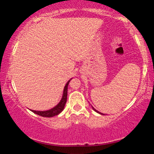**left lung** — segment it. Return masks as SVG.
<instances>
[{
	"instance_id": "1",
	"label": "left lung",
	"mask_w": 154,
	"mask_h": 154,
	"mask_svg": "<svg viewBox=\"0 0 154 154\" xmlns=\"http://www.w3.org/2000/svg\"><path fill=\"white\" fill-rule=\"evenodd\" d=\"M92 109H93V110L94 111H96V112L97 113H100V114H101V115H104V113H101V112H100V111H98L97 110H96V109H94V107L93 106H92Z\"/></svg>"
}]
</instances>
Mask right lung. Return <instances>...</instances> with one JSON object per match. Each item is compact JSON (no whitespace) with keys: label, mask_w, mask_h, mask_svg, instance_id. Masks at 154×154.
<instances>
[{"label":"right lung","mask_w":154,"mask_h":154,"mask_svg":"<svg viewBox=\"0 0 154 154\" xmlns=\"http://www.w3.org/2000/svg\"><path fill=\"white\" fill-rule=\"evenodd\" d=\"M71 79H71L69 81H68L66 85H65L64 88V90H63L62 99H61L60 102H59L55 106H54L53 108L50 109L49 110H47V111H35V110H32V109H30V111L35 113V114L41 116L48 117V118L53 117L54 116H57L58 115L59 113H60L63 110H64V106L65 104H66V100H67V89H68V85L69 82H70Z\"/></svg>","instance_id":"1"}]
</instances>
